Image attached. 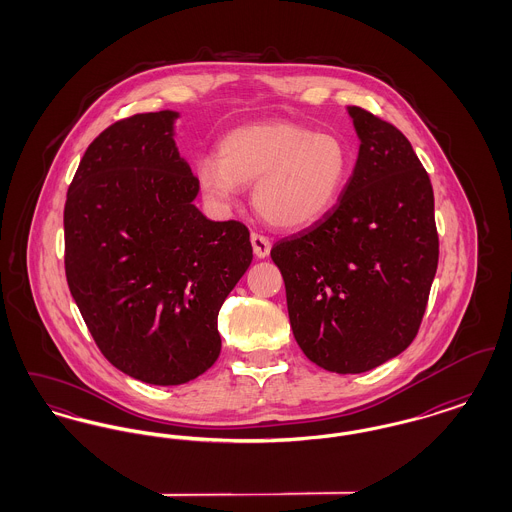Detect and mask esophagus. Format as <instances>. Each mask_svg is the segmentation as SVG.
<instances>
[{
    "instance_id": "obj_1",
    "label": "esophagus",
    "mask_w": 512,
    "mask_h": 512,
    "mask_svg": "<svg viewBox=\"0 0 512 512\" xmlns=\"http://www.w3.org/2000/svg\"><path fill=\"white\" fill-rule=\"evenodd\" d=\"M251 245H253V253H255L259 259H265V257H268V253H270L272 242L268 240L267 236H261V234L253 232V234H251Z\"/></svg>"
}]
</instances>
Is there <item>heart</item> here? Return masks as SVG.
<instances>
[{"instance_id": "1", "label": "heart", "mask_w": 512, "mask_h": 512, "mask_svg": "<svg viewBox=\"0 0 512 512\" xmlns=\"http://www.w3.org/2000/svg\"><path fill=\"white\" fill-rule=\"evenodd\" d=\"M195 176L219 209H228L244 186L255 184V211L272 226L295 230L338 203L349 176V151L332 132H311L293 122L247 124L220 140L219 157H201Z\"/></svg>"}]
</instances>
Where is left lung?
Returning a JSON list of instances; mask_svg holds the SVG:
<instances>
[{
    "mask_svg": "<svg viewBox=\"0 0 512 512\" xmlns=\"http://www.w3.org/2000/svg\"><path fill=\"white\" fill-rule=\"evenodd\" d=\"M359 155L340 201L270 257L301 351L338 374L384 365L414 340L438 268L434 190L411 142L347 107Z\"/></svg>",
    "mask_w": 512,
    "mask_h": 512,
    "instance_id": "left-lung-1",
    "label": "left lung"
}]
</instances>
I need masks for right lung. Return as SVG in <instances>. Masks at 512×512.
<instances>
[{
  "label": "right lung",
  "instance_id": "1",
  "mask_svg": "<svg viewBox=\"0 0 512 512\" xmlns=\"http://www.w3.org/2000/svg\"><path fill=\"white\" fill-rule=\"evenodd\" d=\"M171 109L105 128L65 203L69 290L105 359L180 386L219 359L220 307L251 265L247 226L209 220L174 142Z\"/></svg>",
  "mask_w": 512,
  "mask_h": 512
}]
</instances>
